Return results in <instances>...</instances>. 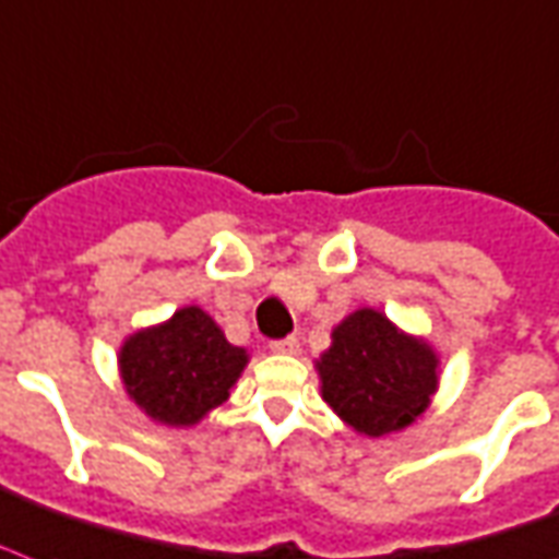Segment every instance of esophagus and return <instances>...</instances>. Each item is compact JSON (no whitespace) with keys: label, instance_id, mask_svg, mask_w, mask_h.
<instances>
[{"label":"esophagus","instance_id":"34e87169","mask_svg":"<svg viewBox=\"0 0 559 559\" xmlns=\"http://www.w3.org/2000/svg\"><path fill=\"white\" fill-rule=\"evenodd\" d=\"M270 348L275 355H296L298 352V340L296 336H284V340H272Z\"/></svg>","mask_w":559,"mask_h":559}]
</instances>
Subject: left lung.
<instances>
[{"label":"left lung","mask_w":559,"mask_h":559,"mask_svg":"<svg viewBox=\"0 0 559 559\" xmlns=\"http://www.w3.org/2000/svg\"><path fill=\"white\" fill-rule=\"evenodd\" d=\"M317 372L328 407L374 440L411 428L431 407L440 386V355L381 310L360 308L334 325Z\"/></svg>","instance_id":"8db88e82"}]
</instances>
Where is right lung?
<instances>
[{
  "instance_id": "right-lung-1",
  "label": "right lung",
  "mask_w": 559,
  "mask_h": 559,
  "mask_svg": "<svg viewBox=\"0 0 559 559\" xmlns=\"http://www.w3.org/2000/svg\"><path fill=\"white\" fill-rule=\"evenodd\" d=\"M119 378L131 402L166 428H190L228 399L249 364L202 308L187 305L160 325L140 328L119 348Z\"/></svg>"
}]
</instances>
